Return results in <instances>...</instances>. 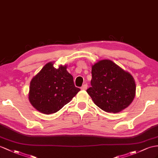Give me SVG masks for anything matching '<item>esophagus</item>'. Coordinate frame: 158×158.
I'll return each mask as SVG.
<instances>
[{
	"label": "esophagus",
	"instance_id": "esophagus-1",
	"mask_svg": "<svg viewBox=\"0 0 158 158\" xmlns=\"http://www.w3.org/2000/svg\"><path fill=\"white\" fill-rule=\"evenodd\" d=\"M81 89L82 90H86L87 89V84H84L81 87Z\"/></svg>",
	"mask_w": 158,
	"mask_h": 158
}]
</instances>
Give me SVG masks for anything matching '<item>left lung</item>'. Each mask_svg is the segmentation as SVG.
Wrapping results in <instances>:
<instances>
[{"mask_svg": "<svg viewBox=\"0 0 158 158\" xmlns=\"http://www.w3.org/2000/svg\"><path fill=\"white\" fill-rule=\"evenodd\" d=\"M91 87L87 90L94 103L106 112L118 113L134 99V78L111 60H99L91 67Z\"/></svg>", "mask_w": 158, "mask_h": 158, "instance_id": "obj_1", "label": "left lung"}]
</instances>
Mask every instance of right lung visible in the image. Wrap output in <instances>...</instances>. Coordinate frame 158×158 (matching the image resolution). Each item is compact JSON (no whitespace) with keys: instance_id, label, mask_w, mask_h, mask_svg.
<instances>
[{"instance_id":"add662e5","label":"right lung","mask_w":158,"mask_h":158,"mask_svg":"<svg viewBox=\"0 0 158 158\" xmlns=\"http://www.w3.org/2000/svg\"><path fill=\"white\" fill-rule=\"evenodd\" d=\"M53 64L54 62L47 63L30 83L29 102L37 111L46 115L59 111L80 91L75 86L67 65L60 64L56 69Z\"/></svg>"}]
</instances>
